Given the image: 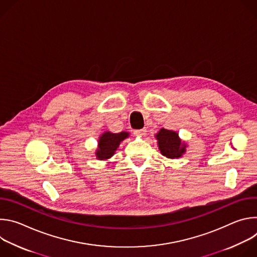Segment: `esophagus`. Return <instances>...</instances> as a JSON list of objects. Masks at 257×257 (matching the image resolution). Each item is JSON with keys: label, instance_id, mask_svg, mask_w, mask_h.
Instances as JSON below:
<instances>
[{"label": "esophagus", "instance_id": "1", "mask_svg": "<svg viewBox=\"0 0 257 257\" xmlns=\"http://www.w3.org/2000/svg\"><path fill=\"white\" fill-rule=\"evenodd\" d=\"M134 135L138 137H143L146 135V129H140V130H135Z\"/></svg>", "mask_w": 257, "mask_h": 257}]
</instances>
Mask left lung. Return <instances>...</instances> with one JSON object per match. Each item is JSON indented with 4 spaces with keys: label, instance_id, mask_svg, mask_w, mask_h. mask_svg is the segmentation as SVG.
I'll list each match as a JSON object with an SVG mask.
<instances>
[{
    "label": "left lung",
    "instance_id": "8db88e82",
    "mask_svg": "<svg viewBox=\"0 0 257 257\" xmlns=\"http://www.w3.org/2000/svg\"><path fill=\"white\" fill-rule=\"evenodd\" d=\"M161 154L171 160L182 158L186 153L187 143L179 137V133L162 128L156 135Z\"/></svg>",
    "mask_w": 257,
    "mask_h": 257
}]
</instances>
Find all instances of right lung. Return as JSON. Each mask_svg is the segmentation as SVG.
Listing matches in <instances>:
<instances>
[{
	"label": "right lung",
	"mask_w": 257,
	"mask_h": 257,
	"mask_svg": "<svg viewBox=\"0 0 257 257\" xmlns=\"http://www.w3.org/2000/svg\"><path fill=\"white\" fill-rule=\"evenodd\" d=\"M129 135L130 133L127 131H122L120 133L105 131L100 134L97 140V149L94 153L96 159L99 161L111 159L116 154L120 143L128 138Z\"/></svg>",
	"instance_id": "obj_1"
}]
</instances>
